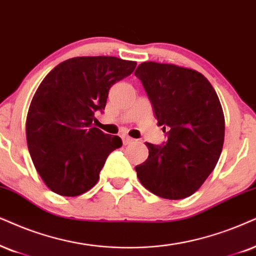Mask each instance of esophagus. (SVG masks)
Masks as SVG:
<instances>
[{
	"label": "esophagus",
	"mask_w": 256,
	"mask_h": 256,
	"mask_svg": "<svg viewBox=\"0 0 256 256\" xmlns=\"http://www.w3.org/2000/svg\"><path fill=\"white\" fill-rule=\"evenodd\" d=\"M132 142H134V139H132L131 137H128V136H122V144L124 145L131 144Z\"/></svg>",
	"instance_id": "esophagus-1"
}]
</instances>
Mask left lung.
Returning <instances> with one entry per match:
<instances>
[{
    "label": "left lung",
    "instance_id": "1",
    "mask_svg": "<svg viewBox=\"0 0 256 256\" xmlns=\"http://www.w3.org/2000/svg\"><path fill=\"white\" fill-rule=\"evenodd\" d=\"M154 106L157 125L168 131L163 146L146 143L148 157L136 166L144 188L166 200L192 196L221 156L224 114L214 87L195 70L146 61L136 70Z\"/></svg>",
    "mask_w": 256,
    "mask_h": 256
}]
</instances>
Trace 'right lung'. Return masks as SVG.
Returning <instances> with one entry per match:
<instances>
[{
    "label": "right lung",
    "instance_id": "add662e5",
    "mask_svg": "<svg viewBox=\"0 0 256 256\" xmlns=\"http://www.w3.org/2000/svg\"><path fill=\"white\" fill-rule=\"evenodd\" d=\"M137 62L116 56H78L54 67L32 99L26 120L28 150L44 184L61 196H79L98 182L120 137L93 126L113 84Z\"/></svg>",
    "mask_w": 256,
    "mask_h": 256
}]
</instances>
